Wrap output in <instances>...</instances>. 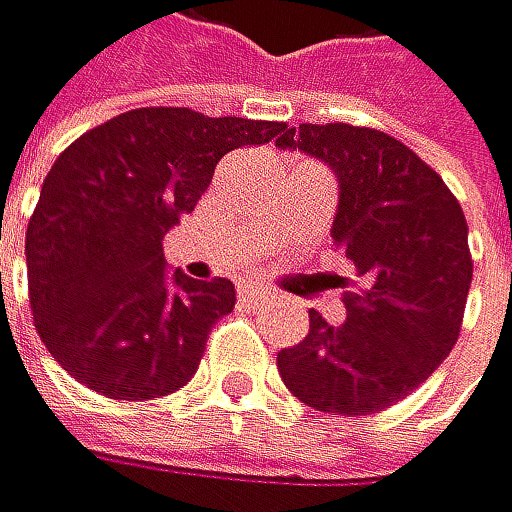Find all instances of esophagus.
<instances>
[{
  "mask_svg": "<svg viewBox=\"0 0 512 512\" xmlns=\"http://www.w3.org/2000/svg\"><path fill=\"white\" fill-rule=\"evenodd\" d=\"M258 299H264V289H258V286H239V302L251 305V302H258Z\"/></svg>",
  "mask_w": 512,
  "mask_h": 512,
  "instance_id": "esophagus-1",
  "label": "esophagus"
}]
</instances>
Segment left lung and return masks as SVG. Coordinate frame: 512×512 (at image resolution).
Returning <instances> with one entry per match:
<instances>
[{"instance_id": "obj_1", "label": "left lung", "mask_w": 512, "mask_h": 512, "mask_svg": "<svg viewBox=\"0 0 512 512\" xmlns=\"http://www.w3.org/2000/svg\"><path fill=\"white\" fill-rule=\"evenodd\" d=\"M277 144L333 169L330 235L359 277L340 327L308 311V336L277 355L280 377L321 412H381L428 381L463 327L472 286L463 207L422 157L377 128L305 122Z\"/></svg>"}]
</instances>
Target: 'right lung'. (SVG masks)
Segmentation results:
<instances>
[{"instance_id": "1", "label": "right lung", "mask_w": 512, "mask_h": 512, "mask_svg": "<svg viewBox=\"0 0 512 512\" xmlns=\"http://www.w3.org/2000/svg\"><path fill=\"white\" fill-rule=\"evenodd\" d=\"M283 131V122L144 106L59 153L24 254L37 333L78 384L109 400H153L191 381L235 286L169 277L163 235L194 210L229 150Z\"/></svg>"}]
</instances>
